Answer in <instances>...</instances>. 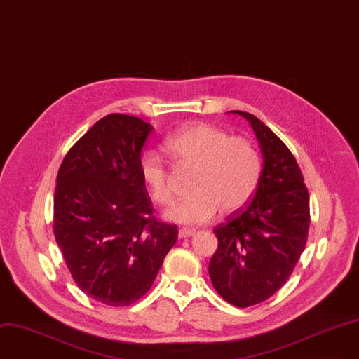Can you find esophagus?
<instances>
[{
  "mask_svg": "<svg viewBox=\"0 0 359 359\" xmlns=\"http://www.w3.org/2000/svg\"><path fill=\"white\" fill-rule=\"evenodd\" d=\"M194 235H195V231L189 229V228H182L179 231V238H189V236H194Z\"/></svg>",
  "mask_w": 359,
  "mask_h": 359,
  "instance_id": "1",
  "label": "esophagus"
}]
</instances>
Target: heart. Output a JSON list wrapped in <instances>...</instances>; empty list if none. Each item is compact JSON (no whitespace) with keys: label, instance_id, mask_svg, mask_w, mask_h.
Masks as SVG:
<instances>
[{"label":"heart","instance_id":"obj_1","mask_svg":"<svg viewBox=\"0 0 359 359\" xmlns=\"http://www.w3.org/2000/svg\"><path fill=\"white\" fill-rule=\"evenodd\" d=\"M165 151L180 167H195L191 196L172 204L164 217L180 224H204L219 210L233 213L253 196L260 177L262 161L255 144L244 137H229L226 131L208 124H191L171 135ZM140 176L158 204L172 200L171 171L155 151L140 158Z\"/></svg>","mask_w":359,"mask_h":359}]
</instances>
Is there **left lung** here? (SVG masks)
Here are the masks:
<instances>
[{
    "label": "left lung",
    "instance_id": "left-lung-1",
    "mask_svg": "<svg viewBox=\"0 0 359 359\" xmlns=\"http://www.w3.org/2000/svg\"><path fill=\"white\" fill-rule=\"evenodd\" d=\"M262 151V171L247 207L215 229L219 247L208 273L217 293L238 308L273 296L290 278L309 231V195L293 154L259 118L243 111Z\"/></svg>",
    "mask_w": 359,
    "mask_h": 359
}]
</instances>
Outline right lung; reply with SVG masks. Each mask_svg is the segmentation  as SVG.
Listing matches in <instances>:
<instances>
[{
    "label": "right lung",
    "mask_w": 359,
    "mask_h": 359,
    "mask_svg": "<svg viewBox=\"0 0 359 359\" xmlns=\"http://www.w3.org/2000/svg\"><path fill=\"white\" fill-rule=\"evenodd\" d=\"M154 127L111 114L66 154L56 180L55 229L74 281L109 306L148 293L177 240L176 224L152 217L140 158Z\"/></svg>",
    "instance_id": "right-lung-1"
}]
</instances>
